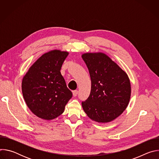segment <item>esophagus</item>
<instances>
[{
  "label": "esophagus",
  "mask_w": 159,
  "mask_h": 159,
  "mask_svg": "<svg viewBox=\"0 0 159 159\" xmlns=\"http://www.w3.org/2000/svg\"><path fill=\"white\" fill-rule=\"evenodd\" d=\"M77 94H78V90H74V91H73V96L74 97H75V96H77Z\"/></svg>",
  "instance_id": "34e87169"
}]
</instances>
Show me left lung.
Returning a JSON list of instances; mask_svg holds the SVG:
<instances>
[{"instance_id":"left-lung-1","label":"left lung","mask_w":159,"mask_h":159,"mask_svg":"<svg viewBox=\"0 0 159 159\" xmlns=\"http://www.w3.org/2000/svg\"><path fill=\"white\" fill-rule=\"evenodd\" d=\"M91 79L90 93L82 106L89 118L108 123L121 115L131 96L130 81L126 73L103 53L82 55Z\"/></svg>"}]
</instances>
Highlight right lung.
<instances>
[{
	"label": "right lung",
	"instance_id": "1",
	"mask_svg": "<svg viewBox=\"0 0 159 159\" xmlns=\"http://www.w3.org/2000/svg\"><path fill=\"white\" fill-rule=\"evenodd\" d=\"M69 53L52 50L40 57L22 81V92L31 112L39 118L51 120L61 115L72 97L61 67Z\"/></svg>",
	"mask_w": 159,
	"mask_h": 159
}]
</instances>
